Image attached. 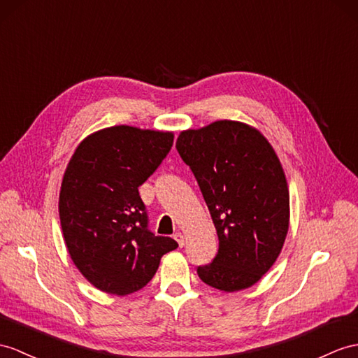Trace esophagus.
Masks as SVG:
<instances>
[{"instance_id": "1", "label": "esophagus", "mask_w": 358, "mask_h": 358, "mask_svg": "<svg viewBox=\"0 0 358 358\" xmlns=\"http://www.w3.org/2000/svg\"><path fill=\"white\" fill-rule=\"evenodd\" d=\"M174 240L178 241V245H179L180 248L185 245V238H184V234H182V232H176V234H174Z\"/></svg>"}]
</instances>
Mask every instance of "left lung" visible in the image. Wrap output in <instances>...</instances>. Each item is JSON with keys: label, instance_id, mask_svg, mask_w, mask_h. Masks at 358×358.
I'll use <instances>...</instances> for the list:
<instances>
[{"label": "left lung", "instance_id": "8db88e82", "mask_svg": "<svg viewBox=\"0 0 358 358\" xmlns=\"http://www.w3.org/2000/svg\"><path fill=\"white\" fill-rule=\"evenodd\" d=\"M176 149L193 171L219 237V252L197 267L205 284L223 292L254 285L273 266L289 231L285 174L272 145L237 121L185 130Z\"/></svg>", "mask_w": 358, "mask_h": 358}]
</instances>
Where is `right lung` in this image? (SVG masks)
Instances as JSON below:
<instances>
[{"label":"right lung","instance_id":"add662e5","mask_svg":"<svg viewBox=\"0 0 358 358\" xmlns=\"http://www.w3.org/2000/svg\"><path fill=\"white\" fill-rule=\"evenodd\" d=\"M173 134L115 126L77 147L64 174L59 215L69 255L99 290L124 296L147 285L178 248L149 229L138 188L159 167Z\"/></svg>","mask_w":358,"mask_h":358}]
</instances>
